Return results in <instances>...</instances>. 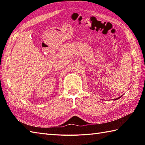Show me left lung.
Here are the masks:
<instances>
[{"instance_id":"1","label":"left lung","mask_w":145,"mask_h":145,"mask_svg":"<svg viewBox=\"0 0 145 145\" xmlns=\"http://www.w3.org/2000/svg\"><path fill=\"white\" fill-rule=\"evenodd\" d=\"M122 95H121V96H122ZM121 96H120V97H119L116 98V99H114V101H115V100H117V99H120V98L121 97Z\"/></svg>"}]
</instances>
